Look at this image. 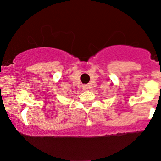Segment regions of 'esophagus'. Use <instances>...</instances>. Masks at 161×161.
I'll list each match as a JSON object with an SVG mask.
<instances>
[{
    "label": "esophagus",
    "instance_id": "obj_1",
    "mask_svg": "<svg viewBox=\"0 0 161 161\" xmlns=\"http://www.w3.org/2000/svg\"><path fill=\"white\" fill-rule=\"evenodd\" d=\"M84 88H85V89H86V86H85V87H84Z\"/></svg>",
    "mask_w": 161,
    "mask_h": 161
}]
</instances>
